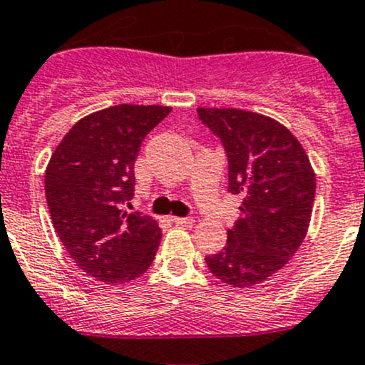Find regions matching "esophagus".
<instances>
[{"label":"esophagus","mask_w":365,"mask_h":365,"mask_svg":"<svg viewBox=\"0 0 365 365\" xmlns=\"http://www.w3.org/2000/svg\"><path fill=\"white\" fill-rule=\"evenodd\" d=\"M171 220L176 224V226H194L192 217H173Z\"/></svg>","instance_id":"1"}]
</instances>
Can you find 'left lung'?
Instances as JSON below:
<instances>
[{"mask_svg":"<svg viewBox=\"0 0 365 365\" xmlns=\"http://www.w3.org/2000/svg\"><path fill=\"white\" fill-rule=\"evenodd\" d=\"M227 155V190L242 197L227 244L206 256L226 284L249 288L281 270L307 233L316 176L295 135L272 118L242 109L197 108Z\"/></svg>","mask_w":365,"mask_h":365,"instance_id":"1","label":"left lung"}]
</instances>
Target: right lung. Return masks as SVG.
Returning a JSON list of instances; mask_svg holds the SVG:
<instances>
[{
  "instance_id": "add662e5",
  "label": "right lung",
  "mask_w": 365,
  "mask_h": 365,
  "mask_svg": "<svg viewBox=\"0 0 365 365\" xmlns=\"http://www.w3.org/2000/svg\"><path fill=\"white\" fill-rule=\"evenodd\" d=\"M171 108L120 104L77 121L51 155L46 200L54 230L77 267L118 284L141 277L160 244V227L125 212L134 196L143 139Z\"/></svg>"
}]
</instances>
